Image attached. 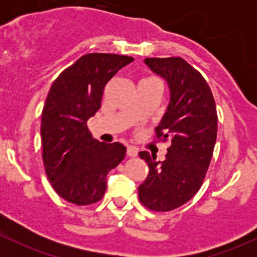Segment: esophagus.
Wrapping results in <instances>:
<instances>
[{"mask_svg":"<svg viewBox=\"0 0 257 257\" xmlns=\"http://www.w3.org/2000/svg\"><path fill=\"white\" fill-rule=\"evenodd\" d=\"M126 155H128V157H137V155H138V148H136V147H128L126 148Z\"/></svg>","mask_w":257,"mask_h":257,"instance_id":"34e87169","label":"esophagus"}]
</instances>
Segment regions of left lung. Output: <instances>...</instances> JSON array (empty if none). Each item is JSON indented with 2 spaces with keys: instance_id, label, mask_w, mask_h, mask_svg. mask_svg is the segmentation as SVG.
Returning <instances> with one entry per match:
<instances>
[{
  "instance_id": "1",
  "label": "left lung",
  "mask_w": 257,
  "mask_h": 257,
  "mask_svg": "<svg viewBox=\"0 0 257 257\" xmlns=\"http://www.w3.org/2000/svg\"><path fill=\"white\" fill-rule=\"evenodd\" d=\"M154 73L168 82L170 103L155 137L170 142L164 162L141 152L149 174L139 185V200L152 211H172L201 188L217 134V113L208 82L180 57L145 58Z\"/></svg>"
}]
</instances>
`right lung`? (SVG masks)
<instances>
[{"instance_id": "right-lung-1", "label": "right lung", "mask_w": 257, "mask_h": 257, "mask_svg": "<svg viewBox=\"0 0 257 257\" xmlns=\"http://www.w3.org/2000/svg\"><path fill=\"white\" fill-rule=\"evenodd\" d=\"M133 61L120 54H84L49 89L41 120L43 165L56 193L68 203H98L107 189L105 177L125 157L123 144L93 139L87 121L100 108L105 84Z\"/></svg>"}]
</instances>
